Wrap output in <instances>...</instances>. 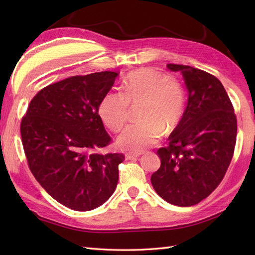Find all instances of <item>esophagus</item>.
Wrapping results in <instances>:
<instances>
[{"label":"esophagus","instance_id":"obj_1","mask_svg":"<svg viewBox=\"0 0 255 255\" xmlns=\"http://www.w3.org/2000/svg\"><path fill=\"white\" fill-rule=\"evenodd\" d=\"M141 154H143V153H142V152H136V153L129 152V153L125 154V158H126L127 160H132V159H137L138 156H140Z\"/></svg>","mask_w":255,"mask_h":255}]
</instances>
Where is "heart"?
<instances>
[{
  "label": "heart",
  "instance_id": "b5f03b06",
  "mask_svg": "<svg viewBox=\"0 0 255 255\" xmlns=\"http://www.w3.org/2000/svg\"><path fill=\"white\" fill-rule=\"evenodd\" d=\"M138 105L141 122L125 128L117 138L119 148L134 152L155 144L162 132L170 133L178 126L185 112V94L176 80L154 69H139L124 81L123 93L108 92L103 97L99 115L116 132L128 122L130 106Z\"/></svg>",
  "mask_w": 255,
  "mask_h": 255
}]
</instances>
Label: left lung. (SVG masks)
<instances>
[{
    "mask_svg": "<svg viewBox=\"0 0 255 255\" xmlns=\"http://www.w3.org/2000/svg\"><path fill=\"white\" fill-rule=\"evenodd\" d=\"M181 72L188 92L181 123L158 150L161 166L151 176L154 191L181 207L198 204L213 193L234 155L237 118L220 81L193 67L169 63Z\"/></svg>",
    "mask_w": 255,
    "mask_h": 255,
    "instance_id": "left-lung-1",
    "label": "left lung"
}]
</instances>
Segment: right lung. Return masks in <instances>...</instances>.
Returning <instances> with one entry per match:
<instances>
[{
	"label": "right lung",
	"instance_id": "obj_1",
	"mask_svg": "<svg viewBox=\"0 0 255 255\" xmlns=\"http://www.w3.org/2000/svg\"><path fill=\"white\" fill-rule=\"evenodd\" d=\"M117 77L103 71L48 85L31 100L21 119V142L32 175L70 209H95L117 186L118 164L125 155L94 152L112 140L99 106Z\"/></svg>",
	"mask_w": 255,
	"mask_h": 255
}]
</instances>
